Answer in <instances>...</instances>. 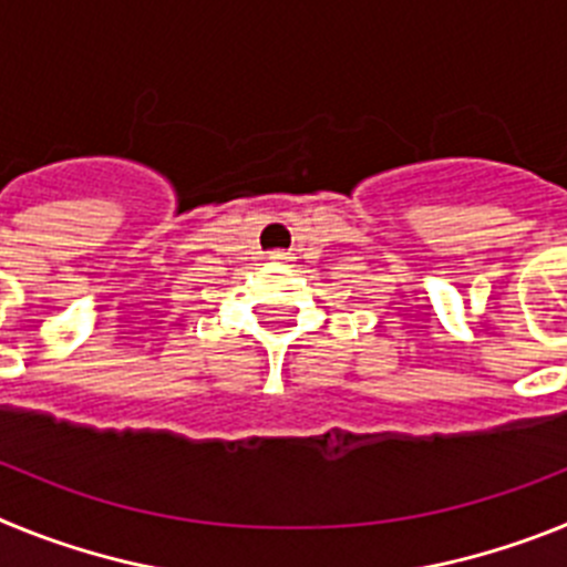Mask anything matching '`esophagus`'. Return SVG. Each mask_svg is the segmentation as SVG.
<instances>
[{"label":"esophagus","mask_w":567,"mask_h":567,"mask_svg":"<svg viewBox=\"0 0 567 567\" xmlns=\"http://www.w3.org/2000/svg\"><path fill=\"white\" fill-rule=\"evenodd\" d=\"M269 260H275V264H289V260H292V255L284 252V249H275V252H269Z\"/></svg>","instance_id":"1"}]
</instances>
